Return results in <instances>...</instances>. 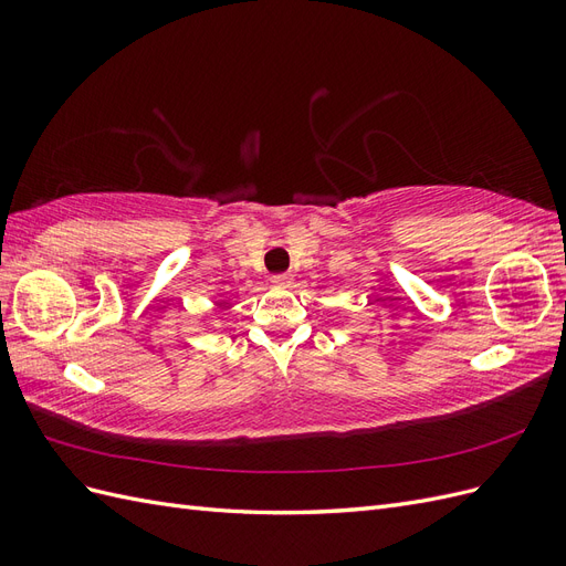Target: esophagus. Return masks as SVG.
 <instances>
[{
    "label": "esophagus",
    "instance_id": "34e87169",
    "mask_svg": "<svg viewBox=\"0 0 566 566\" xmlns=\"http://www.w3.org/2000/svg\"><path fill=\"white\" fill-rule=\"evenodd\" d=\"M271 283L273 285H290V273H273Z\"/></svg>",
    "mask_w": 566,
    "mask_h": 566
}]
</instances>
